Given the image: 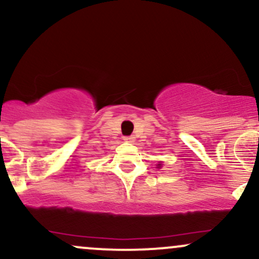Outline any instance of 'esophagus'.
<instances>
[{"label":"esophagus","instance_id":"obj_1","mask_svg":"<svg viewBox=\"0 0 259 259\" xmlns=\"http://www.w3.org/2000/svg\"><path fill=\"white\" fill-rule=\"evenodd\" d=\"M124 140H125V141H127V142H133L134 140H135V138H134L133 135H130V136H124Z\"/></svg>","mask_w":259,"mask_h":259}]
</instances>
